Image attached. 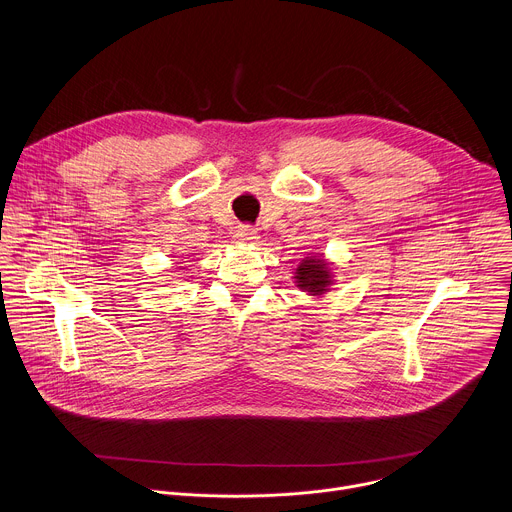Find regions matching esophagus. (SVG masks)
<instances>
[{"label":"esophagus","mask_w":512,"mask_h":512,"mask_svg":"<svg viewBox=\"0 0 512 512\" xmlns=\"http://www.w3.org/2000/svg\"><path fill=\"white\" fill-rule=\"evenodd\" d=\"M235 241L237 243H255L259 237H257V231L253 229V227H249V225H241V227H237V231H235Z\"/></svg>","instance_id":"34e87169"}]
</instances>
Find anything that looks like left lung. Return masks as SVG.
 I'll return each mask as SVG.
<instances>
[{"instance_id":"left-lung-1","label":"left lung","mask_w":512,"mask_h":512,"mask_svg":"<svg viewBox=\"0 0 512 512\" xmlns=\"http://www.w3.org/2000/svg\"><path fill=\"white\" fill-rule=\"evenodd\" d=\"M296 285L310 296H322L332 285L330 265L322 259V255L306 257L296 269Z\"/></svg>"}]
</instances>
